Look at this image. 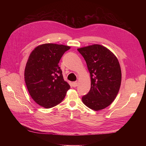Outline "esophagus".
<instances>
[{
	"mask_svg": "<svg viewBox=\"0 0 146 146\" xmlns=\"http://www.w3.org/2000/svg\"><path fill=\"white\" fill-rule=\"evenodd\" d=\"M72 86H73L74 88H76V87H77V85H78V82H72Z\"/></svg>",
	"mask_w": 146,
	"mask_h": 146,
	"instance_id": "esophagus-1",
	"label": "esophagus"
}]
</instances>
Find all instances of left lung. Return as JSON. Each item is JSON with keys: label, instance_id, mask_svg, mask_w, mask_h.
Segmentation results:
<instances>
[{"label": "left lung", "instance_id": "obj_1", "mask_svg": "<svg viewBox=\"0 0 146 146\" xmlns=\"http://www.w3.org/2000/svg\"><path fill=\"white\" fill-rule=\"evenodd\" d=\"M77 50L86 61L91 81L90 91L82 97L83 103L95 111L104 109L115 99L120 88V64L116 56L101 45Z\"/></svg>", "mask_w": 146, "mask_h": 146}]
</instances>
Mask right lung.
<instances>
[{
    "mask_svg": "<svg viewBox=\"0 0 146 146\" xmlns=\"http://www.w3.org/2000/svg\"><path fill=\"white\" fill-rule=\"evenodd\" d=\"M69 46L44 44L31 53L26 64L24 78L30 95L35 102L50 108L64 99L70 85L63 79L58 66Z\"/></svg>",
    "mask_w": 146,
    "mask_h": 146,
    "instance_id": "1",
    "label": "right lung"
}]
</instances>
